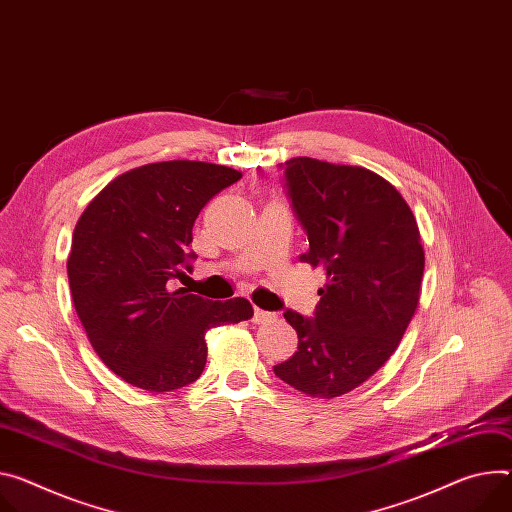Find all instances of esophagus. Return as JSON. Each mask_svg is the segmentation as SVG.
<instances>
[{
	"mask_svg": "<svg viewBox=\"0 0 512 512\" xmlns=\"http://www.w3.org/2000/svg\"><path fill=\"white\" fill-rule=\"evenodd\" d=\"M275 314L273 312H267V310H261V308H255V314H253V322L255 324H263V322H269L273 320Z\"/></svg>",
	"mask_w": 512,
	"mask_h": 512,
	"instance_id": "34e87169",
	"label": "esophagus"
}]
</instances>
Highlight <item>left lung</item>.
I'll return each mask as SVG.
<instances>
[{"mask_svg":"<svg viewBox=\"0 0 512 512\" xmlns=\"http://www.w3.org/2000/svg\"><path fill=\"white\" fill-rule=\"evenodd\" d=\"M282 167L310 245L300 261L324 269L327 284L312 318L284 312L298 351L273 371L312 398H335L396 351L421 298V232L400 192L374 171L310 157Z\"/></svg>","mask_w":512,"mask_h":512,"instance_id":"left-lung-1","label":"left lung"}]
</instances>
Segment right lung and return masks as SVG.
<instances>
[{"mask_svg": "<svg viewBox=\"0 0 512 512\" xmlns=\"http://www.w3.org/2000/svg\"><path fill=\"white\" fill-rule=\"evenodd\" d=\"M241 171L202 161H163L110 181L77 220L67 275L91 347L124 382L171 392L200 378L206 333L253 316L226 302L171 288L192 269L200 210Z\"/></svg>", "mask_w": 512, "mask_h": 512, "instance_id": "right-lung-1", "label": "right lung"}]
</instances>
